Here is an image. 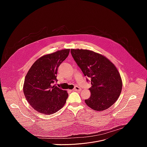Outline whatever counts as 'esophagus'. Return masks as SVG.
I'll return each instance as SVG.
<instances>
[{
    "instance_id": "esophagus-1",
    "label": "esophagus",
    "mask_w": 147,
    "mask_h": 147,
    "mask_svg": "<svg viewBox=\"0 0 147 147\" xmlns=\"http://www.w3.org/2000/svg\"><path fill=\"white\" fill-rule=\"evenodd\" d=\"M81 89L79 87H78V86L75 87V88L73 90V91H81Z\"/></svg>"
}]
</instances>
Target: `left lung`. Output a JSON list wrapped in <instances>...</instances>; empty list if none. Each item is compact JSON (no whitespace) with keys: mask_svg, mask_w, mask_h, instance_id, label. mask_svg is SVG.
<instances>
[{"mask_svg":"<svg viewBox=\"0 0 147 147\" xmlns=\"http://www.w3.org/2000/svg\"><path fill=\"white\" fill-rule=\"evenodd\" d=\"M71 53L83 74L91 79V95L86 103L97 111L110 108L120 96L123 85L115 66L106 57L92 51L72 49Z\"/></svg>","mask_w":147,"mask_h":147,"instance_id":"left-lung-1","label":"left lung"}]
</instances>
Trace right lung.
Wrapping results in <instances>:
<instances>
[{
    "label": "right lung",
    "instance_id": "obj_1",
    "mask_svg": "<svg viewBox=\"0 0 147 147\" xmlns=\"http://www.w3.org/2000/svg\"><path fill=\"white\" fill-rule=\"evenodd\" d=\"M66 49L46 55L36 60L24 80L23 92L27 100L38 112L45 115L56 113L65 105L68 94L53 85L59 66L68 56Z\"/></svg>",
    "mask_w": 147,
    "mask_h": 147
}]
</instances>
